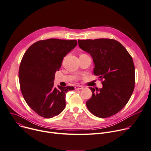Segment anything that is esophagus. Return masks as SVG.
<instances>
[{
	"label": "esophagus",
	"instance_id": "34e87169",
	"mask_svg": "<svg viewBox=\"0 0 151 151\" xmlns=\"http://www.w3.org/2000/svg\"><path fill=\"white\" fill-rule=\"evenodd\" d=\"M84 87H83V86H75V90H81V89H83Z\"/></svg>",
	"mask_w": 151,
	"mask_h": 151
}]
</instances>
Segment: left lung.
Returning <instances> with one entry per match:
<instances>
[{"label":"left lung","instance_id":"obj_1","mask_svg":"<svg viewBox=\"0 0 151 151\" xmlns=\"http://www.w3.org/2000/svg\"><path fill=\"white\" fill-rule=\"evenodd\" d=\"M79 47L89 53L94 64L93 73L102 88L90 87L92 96L86 102L94 116L105 118L119 112L129 101L135 85V67L130 54L113 39L78 40Z\"/></svg>","mask_w":151,"mask_h":151}]
</instances>
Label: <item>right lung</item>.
I'll use <instances>...</instances> for the list:
<instances>
[{"instance_id":"add662e5","label":"right lung","mask_w":151,"mask_h":151,"mask_svg":"<svg viewBox=\"0 0 151 151\" xmlns=\"http://www.w3.org/2000/svg\"><path fill=\"white\" fill-rule=\"evenodd\" d=\"M76 45L75 40L50 38L38 41L24 53L19 72L20 90L27 104L39 116L52 118L64 109L65 94L74 87H54L55 74Z\"/></svg>"}]
</instances>
